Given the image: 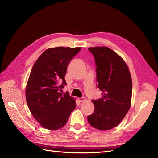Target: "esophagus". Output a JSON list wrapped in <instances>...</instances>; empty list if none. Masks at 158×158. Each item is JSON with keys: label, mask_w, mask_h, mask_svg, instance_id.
I'll return each mask as SVG.
<instances>
[{"label": "esophagus", "mask_w": 158, "mask_h": 158, "mask_svg": "<svg viewBox=\"0 0 158 158\" xmlns=\"http://www.w3.org/2000/svg\"><path fill=\"white\" fill-rule=\"evenodd\" d=\"M78 100L80 102H84L85 100V98L84 97H82V98H79Z\"/></svg>", "instance_id": "esophagus-1"}]
</instances>
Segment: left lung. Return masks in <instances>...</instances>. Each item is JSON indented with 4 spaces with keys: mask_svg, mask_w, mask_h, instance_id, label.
Returning <instances> with one entry per match:
<instances>
[{
    "mask_svg": "<svg viewBox=\"0 0 158 158\" xmlns=\"http://www.w3.org/2000/svg\"><path fill=\"white\" fill-rule=\"evenodd\" d=\"M88 50L95 59L98 87L103 97L92 100L95 110L88 121L98 130H110L122 121L130 109L131 75L125 60L109 47H89Z\"/></svg>",
    "mask_w": 158,
    "mask_h": 158,
    "instance_id": "1",
    "label": "left lung"
}]
</instances>
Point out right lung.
Returning <instances> with one entry per match:
<instances>
[{
  "label": "right lung",
  "mask_w": 158,
  "mask_h": 158,
  "mask_svg": "<svg viewBox=\"0 0 158 158\" xmlns=\"http://www.w3.org/2000/svg\"><path fill=\"white\" fill-rule=\"evenodd\" d=\"M81 47L47 49L33 64L26 88L27 106L40 125L48 130L64 127L76 108V99L60 92L66 82L68 65ZM61 92V91H60Z\"/></svg>",
  "instance_id": "obj_1"
}]
</instances>
